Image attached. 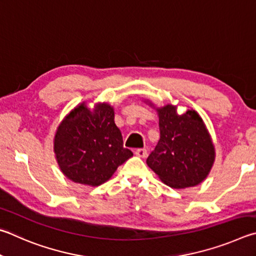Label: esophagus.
<instances>
[{
    "label": "esophagus",
    "mask_w": 256,
    "mask_h": 256,
    "mask_svg": "<svg viewBox=\"0 0 256 256\" xmlns=\"http://www.w3.org/2000/svg\"><path fill=\"white\" fill-rule=\"evenodd\" d=\"M135 154L138 158H145L147 156V150L145 148H138L135 150Z\"/></svg>",
    "instance_id": "1"
}]
</instances>
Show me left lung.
Masks as SVG:
<instances>
[{"mask_svg":"<svg viewBox=\"0 0 256 256\" xmlns=\"http://www.w3.org/2000/svg\"><path fill=\"white\" fill-rule=\"evenodd\" d=\"M160 140L146 163L164 184L173 189H186L200 184L212 171L216 158L212 138L200 114L194 109L178 114V106L156 108Z\"/></svg>","mask_w":256,"mask_h":256,"instance_id":"left-lung-1","label":"left lung"}]
</instances>
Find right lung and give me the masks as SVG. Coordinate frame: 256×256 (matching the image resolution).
<instances>
[{
    "label": "right lung",
    "instance_id": "obj_1",
    "mask_svg": "<svg viewBox=\"0 0 256 256\" xmlns=\"http://www.w3.org/2000/svg\"><path fill=\"white\" fill-rule=\"evenodd\" d=\"M54 153L62 173L70 181L98 186L110 180L119 165L132 156L124 148L114 124V109L106 102L90 109L76 106L60 121L54 137Z\"/></svg>",
    "mask_w": 256,
    "mask_h": 256
}]
</instances>
